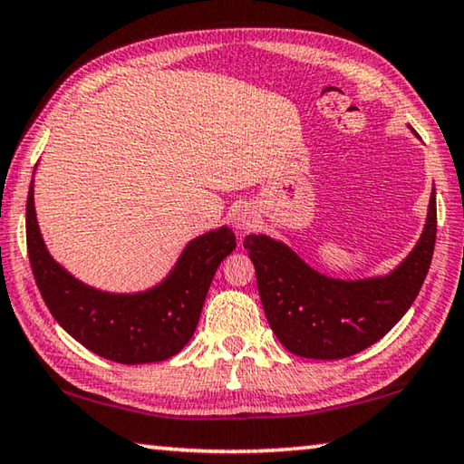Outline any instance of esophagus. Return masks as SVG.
<instances>
[{
    "mask_svg": "<svg viewBox=\"0 0 464 464\" xmlns=\"http://www.w3.org/2000/svg\"><path fill=\"white\" fill-rule=\"evenodd\" d=\"M256 221H257V215L254 213V208L247 207V204H241V207L235 208V213H233V227H235V229L247 231L256 225Z\"/></svg>",
    "mask_w": 464,
    "mask_h": 464,
    "instance_id": "esophagus-1",
    "label": "esophagus"
}]
</instances>
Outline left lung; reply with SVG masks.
<instances>
[{"label": "left lung", "mask_w": 464, "mask_h": 464, "mask_svg": "<svg viewBox=\"0 0 464 464\" xmlns=\"http://www.w3.org/2000/svg\"><path fill=\"white\" fill-rule=\"evenodd\" d=\"M436 192L426 229L405 262L384 278L334 280L311 270L293 249L266 235H247L243 247L256 266L257 290L272 332L303 358L354 356L387 335L426 280L436 246Z\"/></svg>", "instance_id": "1"}]
</instances>
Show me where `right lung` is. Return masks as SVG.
<instances>
[{
	"label": "right lung",
	"mask_w": 464,
	"mask_h": 464,
	"mask_svg": "<svg viewBox=\"0 0 464 464\" xmlns=\"http://www.w3.org/2000/svg\"><path fill=\"white\" fill-rule=\"evenodd\" d=\"M231 229L188 243L174 272L140 295H108L67 274L44 247L33 184L26 200V247L36 286L59 325L85 348L119 364L161 362L190 342L218 266L235 249Z\"/></svg>",
	"instance_id": "add662e5"
}]
</instances>
